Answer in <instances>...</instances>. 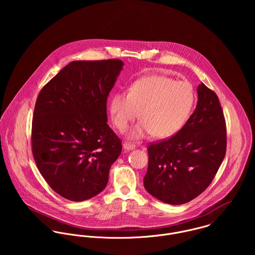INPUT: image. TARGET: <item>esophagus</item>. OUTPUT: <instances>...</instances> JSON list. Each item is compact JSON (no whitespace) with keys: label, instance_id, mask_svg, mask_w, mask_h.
<instances>
[{"label":"esophagus","instance_id":"34e87169","mask_svg":"<svg viewBox=\"0 0 255 255\" xmlns=\"http://www.w3.org/2000/svg\"><path fill=\"white\" fill-rule=\"evenodd\" d=\"M124 148L126 150H132L135 148V145L133 143H130V142H125L124 143Z\"/></svg>","mask_w":255,"mask_h":255}]
</instances>
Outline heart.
<instances>
[{"label":"heart","mask_w":255,"mask_h":255,"mask_svg":"<svg viewBox=\"0 0 255 255\" xmlns=\"http://www.w3.org/2000/svg\"><path fill=\"white\" fill-rule=\"evenodd\" d=\"M195 102L192 86L165 75H149L135 81L128 93L115 94L110 101V114L120 131H126L139 113L141 121L128 132L131 139L152 134L167 138L179 132Z\"/></svg>","instance_id":"obj_1"}]
</instances>
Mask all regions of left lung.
I'll use <instances>...</instances> for the list:
<instances>
[{"label": "left lung", "mask_w": 255, "mask_h": 255, "mask_svg": "<svg viewBox=\"0 0 255 255\" xmlns=\"http://www.w3.org/2000/svg\"><path fill=\"white\" fill-rule=\"evenodd\" d=\"M197 94L196 108L182 129L147 148L144 187L168 204H183L201 194L226 154V121L218 96L204 83L198 85Z\"/></svg>", "instance_id": "left-lung-1"}]
</instances>
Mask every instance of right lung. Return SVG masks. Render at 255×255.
<instances>
[{
  "label": "right lung",
  "instance_id": "add662e5",
  "mask_svg": "<svg viewBox=\"0 0 255 255\" xmlns=\"http://www.w3.org/2000/svg\"><path fill=\"white\" fill-rule=\"evenodd\" d=\"M124 63L73 61L43 86L32 119L31 148L50 187L71 201L100 193L122 140L107 124V99Z\"/></svg>",
  "mask_w": 255,
  "mask_h": 255
}]
</instances>
